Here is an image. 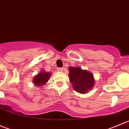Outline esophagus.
<instances>
[{"mask_svg": "<svg viewBox=\"0 0 129 129\" xmlns=\"http://www.w3.org/2000/svg\"><path fill=\"white\" fill-rule=\"evenodd\" d=\"M57 71H63V69H62V68H58V69H57Z\"/></svg>", "mask_w": 129, "mask_h": 129, "instance_id": "1", "label": "esophagus"}]
</instances>
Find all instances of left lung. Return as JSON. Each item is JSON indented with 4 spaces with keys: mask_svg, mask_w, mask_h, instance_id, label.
I'll list each match as a JSON object with an SVG mask.
<instances>
[{
    "mask_svg": "<svg viewBox=\"0 0 129 129\" xmlns=\"http://www.w3.org/2000/svg\"><path fill=\"white\" fill-rule=\"evenodd\" d=\"M69 79L75 90L85 93L94 85L93 75L79 67H69Z\"/></svg>",
    "mask_w": 129,
    "mask_h": 129,
    "instance_id": "1",
    "label": "left lung"
}]
</instances>
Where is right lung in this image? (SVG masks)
Here are the masks:
<instances>
[{"label":"right lung","instance_id":"add662e5","mask_svg":"<svg viewBox=\"0 0 129 129\" xmlns=\"http://www.w3.org/2000/svg\"><path fill=\"white\" fill-rule=\"evenodd\" d=\"M51 74L49 72H45V71H42L37 75L34 79V84H36L37 86H42L46 84L47 82L49 80V78H50Z\"/></svg>","mask_w":129,"mask_h":129}]
</instances>
